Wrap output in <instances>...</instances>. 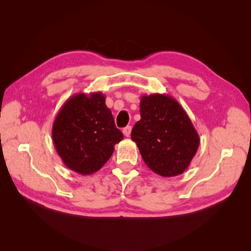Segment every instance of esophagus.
<instances>
[{"label": "esophagus", "instance_id": "34e87169", "mask_svg": "<svg viewBox=\"0 0 251 251\" xmlns=\"http://www.w3.org/2000/svg\"><path fill=\"white\" fill-rule=\"evenodd\" d=\"M131 132H132V126H126L124 130H123V133H124V135L126 136V137H130Z\"/></svg>", "mask_w": 251, "mask_h": 251}]
</instances>
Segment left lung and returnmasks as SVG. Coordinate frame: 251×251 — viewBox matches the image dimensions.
<instances>
[{
    "instance_id": "left-lung-1",
    "label": "left lung",
    "mask_w": 251,
    "mask_h": 251,
    "mask_svg": "<svg viewBox=\"0 0 251 251\" xmlns=\"http://www.w3.org/2000/svg\"><path fill=\"white\" fill-rule=\"evenodd\" d=\"M140 116L131 138L148 168L162 177L183 174L200 144L184 109L174 97L155 93L141 96Z\"/></svg>"
}]
</instances>
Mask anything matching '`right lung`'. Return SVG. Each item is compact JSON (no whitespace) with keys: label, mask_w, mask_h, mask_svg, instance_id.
I'll list each match as a JSON object with an SVG mask.
<instances>
[{"label":"right lung","mask_w":251,"mask_h":251,"mask_svg":"<svg viewBox=\"0 0 251 251\" xmlns=\"http://www.w3.org/2000/svg\"><path fill=\"white\" fill-rule=\"evenodd\" d=\"M123 139L101 92L71 96L52 126L57 154L68 169L82 176L100 170Z\"/></svg>","instance_id":"obj_1"}]
</instances>
